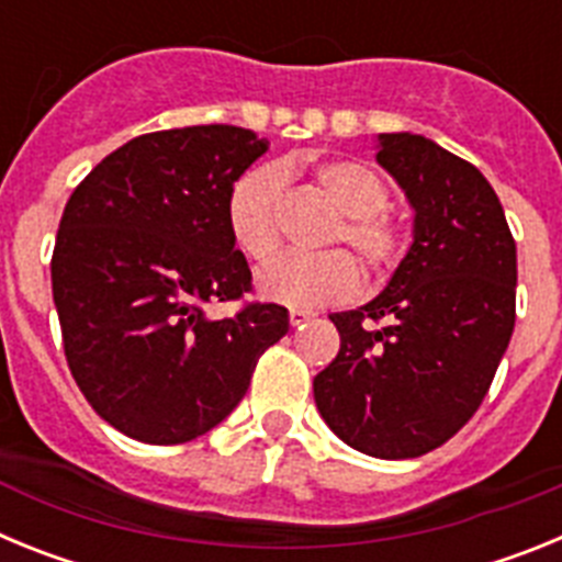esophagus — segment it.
I'll use <instances>...</instances> for the list:
<instances>
[{
    "label": "esophagus",
    "mask_w": 562,
    "mask_h": 562,
    "mask_svg": "<svg viewBox=\"0 0 562 562\" xmlns=\"http://www.w3.org/2000/svg\"><path fill=\"white\" fill-rule=\"evenodd\" d=\"M310 321H312L310 312H301V310H292V312H290V324H292V329H301V326L310 324Z\"/></svg>",
    "instance_id": "34e87169"
}]
</instances>
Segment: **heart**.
I'll return each mask as SVG.
<instances>
[{"label":"heart","mask_w":562,"mask_h":562,"mask_svg":"<svg viewBox=\"0 0 562 562\" xmlns=\"http://www.w3.org/2000/svg\"><path fill=\"white\" fill-rule=\"evenodd\" d=\"M315 182L342 213V225L331 245H351L362 265L376 276L396 267L405 252V233L389 216L391 191L380 173L360 160H326L315 168ZM281 200L284 177L272 166H256L233 182L227 193V231L233 245L250 261H270L281 247ZM360 286V270L349 252L326 256H284L256 276V290L265 301L290 310L349 301Z\"/></svg>","instance_id":"1"}]
</instances>
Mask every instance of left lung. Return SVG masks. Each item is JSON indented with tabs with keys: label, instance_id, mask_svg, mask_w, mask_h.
<instances>
[{
	"label": "left lung",
	"instance_id": "1",
	"mask_svg": "<svg viewBox=\"0 0 562 562\" xmlns=\"http://www.w3.org/2000/svg\"><path fill=\"white\" fill-rule=\"evenodd\" d=\"M376 162L414 207V241L374 301L329 315L340 351L312 385L349 448L416 459L459 434L490 391L515 329L518 256L475 166L411 132L376 134Z\"/></svg>",
	"mask_w": 562,
	"mask_h": 562
}]
</instances>
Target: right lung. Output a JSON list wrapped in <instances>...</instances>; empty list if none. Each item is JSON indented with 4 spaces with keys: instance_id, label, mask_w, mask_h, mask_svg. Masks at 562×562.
<instances>
[{
    "instance_id": "obj_1",
    "label": "right lung",
    "mask_w": 562,
    "mask_h": 562,
    "mask_svg": "<svg viewBox=\"0 0 562 562\" xmlns=\"http://www.w3.org/2000/svg\"><path fill=\"white\" fill-rule=\"evenodd\" d=\"M267 148L241 126L143 134L64 207L49 265L64 355L95 414L132 439L182 445L216 428L290 329L278 304L222 321L205 310L250 290L225 207Z\"/></svg>"
}]
</instances>
